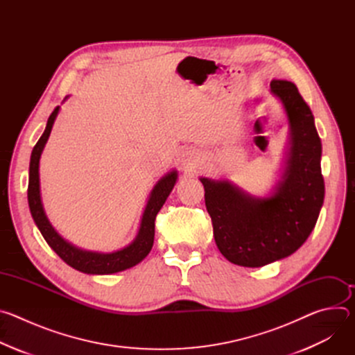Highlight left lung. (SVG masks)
I'll use <instances>...</instances> for the list:
<instances>
[{
    "mask_svg": "<svg viewBox=\"0 0 355 355\" xmlns=\"http://www.w3.org/2000/svg\"><path fill=\"white\" fill-rule=\"evenodd\" d=\"M270 87L289 123L285 170L274 192L256 198L227 180L199 178L219 251L230 263L251 268L293 254L312 233L324 199L313 114L293 83L272 80Z\"/></svg>",
    "mask_w": 355,
    "mask_h": 355,
    "instance_id": "obj_1",
    "label": "left lung"
}]
</instances>
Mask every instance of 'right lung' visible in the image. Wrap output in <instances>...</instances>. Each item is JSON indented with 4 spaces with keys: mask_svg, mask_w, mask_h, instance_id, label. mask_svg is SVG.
<instances>
[{
    "mask_svg": "<svg viewBox=\"0 0 355 355\" xmlns=\"http://www.w3.org/2000/svg\"><path fill=\"white\" fill-rule=\"evenodd\" d=\"M59 110L60 107H56L52 115L49 116L46 129L32 150L31 163H29V182H28V204H29L32 218L37 229L40 230L42 236L44 237L46 243L55 250L56 254L66 264H69L74 270L85 274L105 275V274H115V272L132 268L136 264H139L148 254L151 247H153L156 216L162 209V207L164 205V202L168 198L170 192L173 191L178 174L175 170L170 171L162 180H159L153 191L150 192L147 205L141 216L139 232L130 244L114 252L87 251L73 245L71 243L64 240L55 230V227L50 225L44 214V209L42 205V198H40L39 160L42 156V151L44 148V144L50 136V132H52Z\"/></svg>",
    "mask_w": 355,
    "mask_h": 355,
    "instance_id": "obj_1",
    "label": "right lung"
}]
</instances>
